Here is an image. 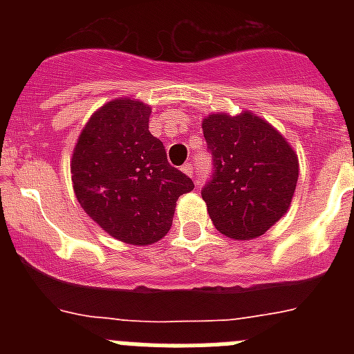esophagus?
<instances>
[{
  "mask_svg": "<svg viewBox=\"0 0 354 354\" xmlns=\"http://www.w3.org/2000/svg\"><path fill=\"white\" fill-rule=\"evenodd\" d=\"M183 171L186 175H189L192 179H195V168H193L192 162H186V165H183Z\"/></svg>",
  "mask_w": 354,
  "mask_h": 354,
  "instance_id": "34e87169",
  "label": "esophagus"
}]
</instances>
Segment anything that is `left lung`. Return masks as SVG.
<instances>
[{"mask_svg":"<svg viewBox=\"0 0 354 354\" xmlns=\"http://www.w3.org/2000/svg\"><path fill=\"white\" fill-rule=\"evenodd\" d=\"M214 170L202 189L214 227L232 239H253L287 212L298 183V156L257 115L212 113L202 122Z\"/></svg>","mask_w":354,"mask_h":354,"instance_id":"left-lung-1","label":"left lung"}]
</instances>
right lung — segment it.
<instances>
[{"label":"right lung","mask_w":354,"mask_h":354,"mask_svg":"<svg viewBox=\"0 0 354 354\" xmlns=\"http://www.w3.org/2000/svg\"><path fill=\"white\" fill-rule=\"evenodd\" d=\"M149 117V106L134 99L106 102L81 131L71 161L84 212L111 237L136 246L167 236L177 200L195 187L168 162Z\"/></svg>","instance_id":"1"}]
</instances>
